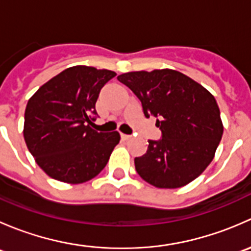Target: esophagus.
Wrapping results in <instances>:
<instances>
[{
    "label": "esophagus",
    "instance_id": "1",
    "mask_svg": "<svg viewBox=\"0 0 251 251\" xmlns=\"http://www.w3.org/2000/svg\"><path fill=\"white\" fill-rule=\"evenodd\" d=\"M121 138H123V140H125V141H127V140H131V138H132V136L125 135V133H121Z\"/></svg>",
    "mask_w": 251,
    "mask_h": 251
}]
</instances>
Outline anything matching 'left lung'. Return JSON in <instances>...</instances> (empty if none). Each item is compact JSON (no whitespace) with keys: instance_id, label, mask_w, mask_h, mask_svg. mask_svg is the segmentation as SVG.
<instances>
[{"instance_id":"8db88e82","label":"left lung","mask_w":251,"mask_h":251,"mask_svg":"<svg viewBox=\"0 0 251 251\" xmlns=\"http://www.w3.org/2000/svg\"><path fill=\"white\" fill-rule=\"evenodd\" d=\"M141 100L146 118H156L160 140H148L135 158L136 171L158 188H178L196 179L214 159L224 133L214 96L171 69L131 72L118 76Z\"/></svg>"}]
</instances>
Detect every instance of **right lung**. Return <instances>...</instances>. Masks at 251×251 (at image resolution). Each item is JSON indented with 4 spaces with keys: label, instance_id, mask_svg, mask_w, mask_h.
<instances>
[{
    "label": "right lung",
    "instance_id": "add662e5",
    "mask_svg": "<svg viewBox=\"0 0 251 251\" xmlns=\"http://www.w3.org/2000/svg\"><path fill=\"white\" fill-rule=\"evenodd\" d=\"M111 70L76 65L63 70L37 90L25 109L24 140L37 165L52 178L82 183L107 165L118 131L98 132L96 102Z\"/></svg>",
    "mask_w": 251,
    "mask_h": 251
}]
</instances>
